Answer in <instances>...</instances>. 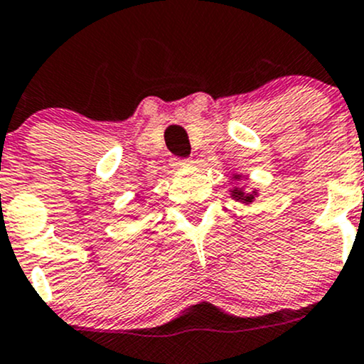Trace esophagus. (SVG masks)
I'll return each mask as SVG.
<instances>
[{"label":"esophagus","instance_id":"obj_1","mask_svg":"<svg viewBox=\"0 0 364 364\" xmlns=\"http://www.w3.org/2000/svg\"><path fill=\"white\" fill-rule=\"evenodd\" d=\"M172 165H176V167H185V165H192V160H188V159H174V161H172Z\"/></svg>","mask_w":364,"mask_h":364}]
</instances>
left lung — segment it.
Here are the masks:
<instances>
[{
    "label": "left lung",
    "mask_w": 364,
    "mask_h": 364,
    "mask_svg": "<svg viewBox=\"0 0 364 364\" xmlns=\"http://www.w3.org/2000/svg\"><path fill=\"white\" fill-rule=\"evenodd\" d=\"M234 178H240V176H234ZM255 196H257V192H253V193H245L243 190H240V188H234L232 190V197L236 200H241V203H245V204H250L253 199H255Z\"/></svg>",
    "instance_id": "obj_1"
}]
</instances>
